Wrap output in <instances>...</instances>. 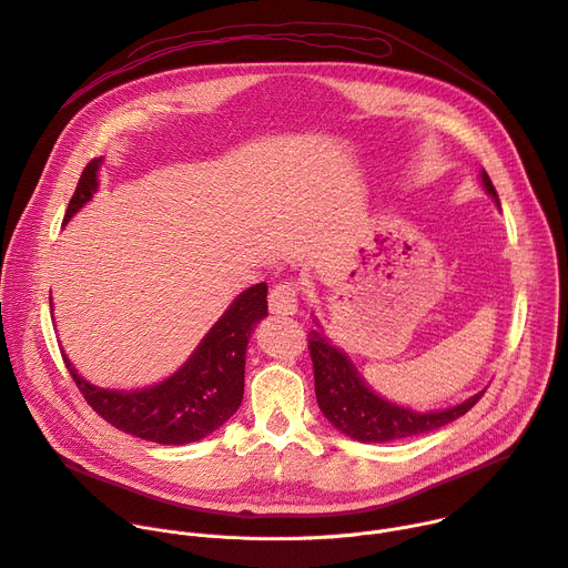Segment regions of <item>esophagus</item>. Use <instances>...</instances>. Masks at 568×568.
Here are the masks:
<instances>
[{
    "label": "esophagus",
    "mask_w": 568,
    "mask_h": 568,
    "mask_svg": "<svg viewBox=\"0 0 568 568\" xmlns=\"http://www.w3.org/2000/svg\"><path fill=\"white\" fill-rule=\"evenodd\" d=\"M298 285L294 281H281L270 292V311L274 315H294L298 307Z\"/></svg>",
    "instance_id": "esophagus-1"
}]
</instances>
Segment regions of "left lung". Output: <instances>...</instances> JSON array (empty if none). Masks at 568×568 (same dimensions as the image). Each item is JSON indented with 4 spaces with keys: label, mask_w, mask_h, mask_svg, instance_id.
Returning <instances> with one entry per match:
<instances>
[{
    "label": "left lung",
    "mask_w": 568,
    "mask_h": 568,
    "mask_svg": "<svg viewBox=\"0 0 568 568\" xmlns=\"http://www.w3.org/2000/svg\"><path fill=\"white\" fill-rule=\"evenodd\" d=\"M483 185L498 201L496 187L487 172H483ZM307 351H311L313 357L320 409L337 430L357 442H392L437 430L457 417L467 415L485 394L480 392L469 400L442 412L419 415V412L405 409L376 396L363 383V378L357 376L351 359L317 331H311V335H307Z\"/></svg>",
    "instance_id": "1"
}]
</instances>
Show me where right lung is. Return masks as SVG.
<instances>
[{"instance_id":"1","label":"right lung","mask_w":568,"mask_h":568,"mask_svg":"<svg viewBox=\"0 0 568 568\" xmlns=\"http://www.w3.org/2000/svg\"><path fill=\"white\" fill-rule=\"evenodd\" d=\"M99 159H92L68 203L65 222L97 190ZM267 285L244 290L226 315L203 337L172 378L142 392H111L85 383L70 359L65 367L97 415L118 430L156 444H190L215 433L242 403L244 357L253 326L267 317Z\"/></svg>"}]
</instances>
